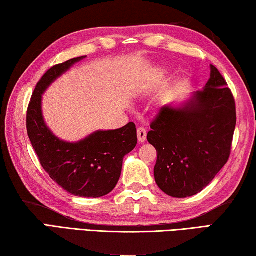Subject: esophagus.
Wrapping results in <instances>:
<instances>
[{
  "mask_svg": "<svg viewBox=\"0 0 256 256\" xmlns=\"http://www.w3.org/2000/svg\"><path fill=\"white\" fill-rule=\"evenodd\" d=\"M137 136H138V142H144L147 137V132L144 127H140L137 129Z\"/></svg>",
  "mask_w": 256,
  "mask_h": 256,
  "instance_id": "34e87169",
  "label": "esophagus"
}]
</instances>
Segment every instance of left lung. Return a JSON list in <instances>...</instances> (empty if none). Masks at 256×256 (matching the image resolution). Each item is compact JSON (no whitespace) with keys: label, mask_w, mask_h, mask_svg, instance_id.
Segmentation results:
<instances>
[{"label":"left lung","mask_w":256,"mask_h":256,"mask_svg":"<svg viewBox=\"0 0 256 256\" xmlns=\"http://www.w3.org/2000/svg\"><path fill=\"white\" fill-rule=\"evenodd\" d=\"M204 91L182 108L162 106L147 140L158 152L156 184L174 198L202 191L227 163L236 127L235 98L214 65Z\"/></svg>","instance_id":"1"}]
</instances>
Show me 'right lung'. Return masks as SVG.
Wrapping results in <instances>:
<instances>
[{
    "mask_svg": "<svg viewBox=\"0 0 256 256\" xmlns=\"http://www.w3.org/2000/svg\"><path fill=\"white\" fill-rule=\"evenodd\" d=\"M83 58L52 66L40 78L26 110V132L40 164L58 186L70 194L98 198L114 189L124 155L137 145L135 124L129 122L116 130L96 132L78 142H66L49 130L42 114L44 90Z\"/></svg>",
    "mask_w": 256,
    "mask_h": 256,
    "instance_id": "obj_1",
    "label": "right lung"
}]
</instances>
